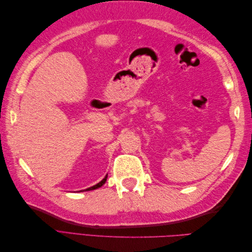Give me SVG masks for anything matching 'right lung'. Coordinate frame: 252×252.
I'll return each mask as SVG.
<instances>
[{
  "mask_svg": "<svg viewBox=\"0 0 252 252\" xmlns=\"http://www.w3.org/2000/svg\"><path fill=\"white\" fill-rule=\"evenodd\" d=\"M106 180H107V175H106V177H105V178H104L100 183H97L96 185H94V186H93V187H89V188L85 189V191H89V190H94V189H96V188H100L101 186H103V185L105 184Z\"/></svg>",
  "mask_w": 252,
  "mask_h": 252,
  "instance_id": "obj_1",
  "label": "right lung"
}]
</instances>
